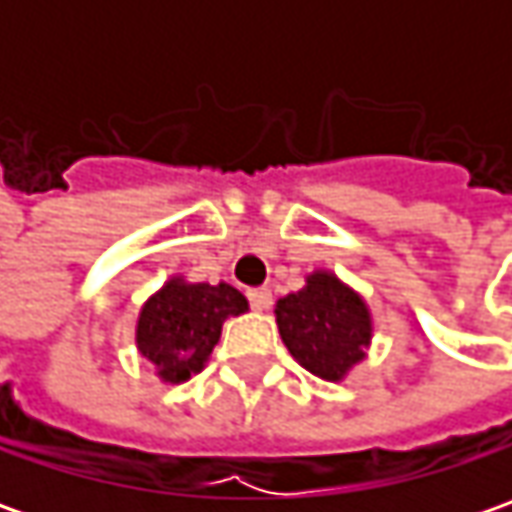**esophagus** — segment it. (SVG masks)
<instances>
[{"label": "esophagus", "instance_id": "1", "mask_svg": "<svg viewBox=\"0 0 512 512\" xmlns=\"http://www.w3.org/2000/svg\"><path fill=\"white\" fill-rule=\"evenodd\" d=\"M247 299H250V305L256 307V310H267V307L273 305V293H270L267 287H256V290H247Z\"/></svg>", "mask_w": 512, "mask_h": 512}]
</instances>
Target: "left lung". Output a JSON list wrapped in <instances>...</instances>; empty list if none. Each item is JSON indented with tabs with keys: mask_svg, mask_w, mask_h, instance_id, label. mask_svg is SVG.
I'll return each mask as SVG.
<instances>
[{
	"mask_svg": "<svg viewBox=\"0 0 512 512\" xmlns=\"http://www.w3.org/2000/svg\"><path fill=\"white\" fill-rule=\"evenodd\" d=\"M276 325L290 356L325 382H344L367 359L373 313L359 290L330 270H313L305 287L276 302Z\"/></svg>",
	"mask_w": 512,
	"mask_h": 512,
	"instance_id": "1",
	"label": "left lung"
}]
</instances>
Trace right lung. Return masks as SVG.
<instances>
[{
  "label": "right lung",
  "mask_w": 512,
  "mask_h": 512,
  "mask_svg": "<svg viewBox=\"0 0 512 512\" xmlns=\"http://www.w3.org/2000/svg\"><path fill=\"white\" fill-rule=\"evenodd\" d=\"M245 293L219 282L170 276L136 319V350L153 364L162 384H182L205 370L230 316L247 313Z\"/></svg>",
  "instance_id": "1"
}]
</instances>
